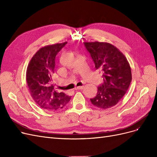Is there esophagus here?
<instances>
[{
    "label": "esophagus",
    "instance_id": "obj_1",
    "mask_svg": "<svg viewBox=\"0 0 157 157\" xmlns=\"http://www.w3.org/2000/svg\"><path fill=\"white\" fill-rule=\"evenodd\" d=\"M84 87V86H79V87H76L75 88V89H83Z\"/></svg>",
    "mask_w": 157,
    "mask_h": 157
}]
</instances>
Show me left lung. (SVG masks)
Masks as SVG:
<instances>
[{"label":"left lung","mask_w":157,"mask_h":157,"mask_svg":"<svg viewBox=\"0 0 157 157\" xmlns=\"http://www.w3.org/2000/svg\"><path fill=\"white\" fill-rule=\"evenodd\" d=\"M90 53L96 69L103 73L104 83L98 87L92 104L101 109H108L117 104L127 91L132 81L130 64L124 54L108 42H83Z\"/></svg>","instance_id":"obj_1"}]
</instances>
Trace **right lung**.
Returning <instances> with one entry per match:
<instances>
[{
	"mask_svg": "<svg viewBox=\"0 0 157 157\" xmlns=\"http://www.w3.org/2000/svg\"><path fill=\"white\" fill-rule=\"evenodd\" d=\"M67 42L48 45L35 53L28 64L26 80L30 94L41 108L56 111L65 107L71 97L57 93L51 84L55 72V57Z\"/></svg>",
	"mask_w": 157,
	"mask_h": 157,
	"instance_id": "add662e5",
	"label": "right lung"
}]
</instances>
